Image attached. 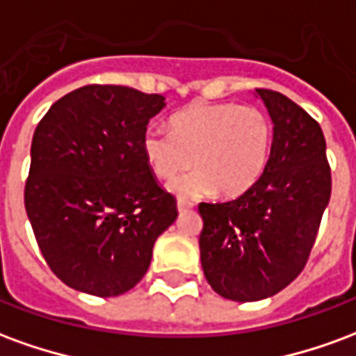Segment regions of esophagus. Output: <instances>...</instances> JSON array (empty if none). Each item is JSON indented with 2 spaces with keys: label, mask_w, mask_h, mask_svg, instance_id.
Returning a JSON list of instances; mask_svg holds the SVG:
<instances>
[{
  "label": "esophagus",
  "mask_w": 356,
  "mask_h": 356,
  "mask_svg": "<svg viewBox=\"0 0 356 356\" xmlns=\"http://www.w3.org/2000/svg\"><path fill=\"white\" fill-rule=\"evenodd\" d=\"M193 208V204L191 202H186V200H177V209H179V213H186L188 209Z\"/></svg>",
  "instance_id": "34e87169"
}]
</instances>
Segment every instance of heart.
Masks as SVG:
<instances>
[{
    "mask_svg": "<svg viewBox=\"0 0 356 356\" xmlns=\"http://www.w3.org/2000/svg\"><path fill=\"white\" fill-rule=\"evenodd\" d=\"M273 148V122L250 104H191L173 114L170 133L148 127L140 150L158 179L181 175L170 191L181 198H200L213 191L225 198L248 193L267 170Z\"/></svg>",
    "mask_w": 356,
    "mask_h": 356,
    "instance_id": "1",
    "label": "heart"
}]
</instances>
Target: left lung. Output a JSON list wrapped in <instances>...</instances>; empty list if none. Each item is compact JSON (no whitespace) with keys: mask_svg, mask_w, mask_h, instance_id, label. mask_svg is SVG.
<instances>
[{"mask_svg":"<svg viewBox=\"0 0 356 356\" xmlns=\"http://www.w3.org/2000/svg\"><path fill=\"white\" fill-rule=\"evenodd\" d=\"M273 120L267 170L236 200L198 206L209 286L231 301L284 290L305 267L332 193L321 125L286 95L255 89Z\"/></svg>","mask_w":356,"mask_h":356,"instance_id":"8db88e82","label":"left lung"}]
</instances>
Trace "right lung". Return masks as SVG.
<instances>
[{
	"label": "right lung",
	"instance_id": "1",
	"mask_svg": "<svg viewBox=\"0 0 356 356\" xmlns=\"http://www.w3.org/2000/svg\"><path fill=\"white\" fill-rule=\"evenodd\" d=\"M163 101L125 86H86L35 127L24 206L45 261L74 290L99 298L131 290L177 219V202L140 150Z\"/></svg>",
	"mask_w": 356,
	"mask_h": 356
}]
</instances>
